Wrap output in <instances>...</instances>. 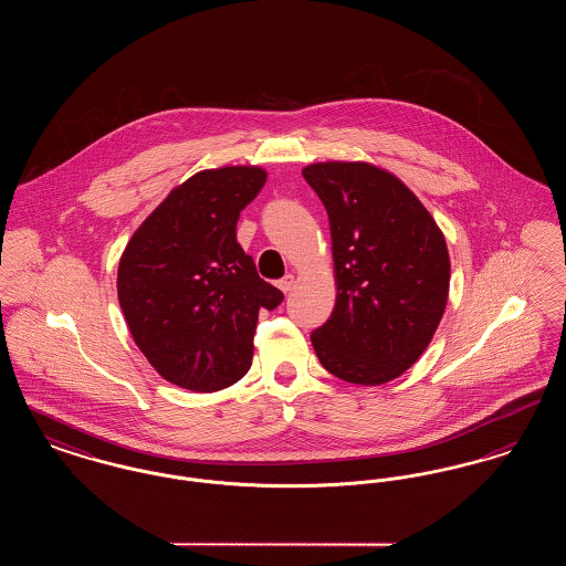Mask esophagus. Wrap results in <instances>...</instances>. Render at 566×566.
Wrapping results in <instances>:
<instances>
[{
  "mask_svg": "<svg viewBox=\"0 0 566 566\" xmlns=\"http://www.w3.org/2000/svg\"><path fill=\"white\" fill-rule=\"evenodd\" d=\"M277 286H280V291H282V293H291V291H293V286H295V275H293V273L284 275V277L277 282Z\"/></svg>",
  "mask_w": 566,
  "mask_h": 566,
  "instance_id": "esophagus-1",
  "label": "esophagus"
}]
</instances>
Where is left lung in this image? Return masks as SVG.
<instances>
[{
  "label": "left lung",
  "instance_id": "8db88e82",
  "mask_svg": "<svg viewBox=\"0 0 566 566\" xmlns=\"http://www.w3.org/2000/svg\"><path fill=\"white\" fill-rule=\"evenodd\" d=\"M328 214L337 298L312 333L324 369L379 386L429 348L450 295L448 243L403 182L365 161L303 167Z\"/></svg>",
  "mask_w": 566,
  "mask_h": 566
}]
</instances>
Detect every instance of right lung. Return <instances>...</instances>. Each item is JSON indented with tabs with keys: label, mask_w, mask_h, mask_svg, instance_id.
<instances>
[{
	"label": "right lung",
	"mask_w": 566,
	"mask_h": 566,
	"mask_svg": "<svg viewBox=\"0 0 566 566\" xmlns=\"http://www.w3.org/2000/svg\"><path fill=\"white\" fill-rule=\"evenodd\" d=\"M265 180L256 165L197 171L123 250L116 291L135 346L180 388L216 392L242 379L259 312L284 298L259 277L235 235L240 212Z\"/></svg>",
	"instance_id": "add662e5"
}]
</instances>
